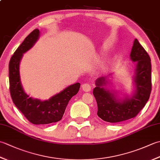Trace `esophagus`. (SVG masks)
<instances>
[{"label": "esophagus", "mask_w": 160, "mask_h": 160, "mask_svg": "<svg viewBox=\"0 0 160 160\" xmlns=\"http://www.w3.org/2000/svg\"><path fill=\"white\" fill-rule=\"evenodd\" d=\"M82 89L84 91H85V92H89L91 89V86L88 83L83 84L82 85Z\"/></svg>", "instance_id": "1"}]
</instances>
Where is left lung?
Listing matches in <instances>:
<instances>
[{
    "label": "left lung",
    "instance_id": "obj_1",
    "mask_svg": "<svg viewBox=\"0 0 160 160\" xmlns=\"http://www.w3.org/2000/svg\"><path fill=\"white\" fill-rule=\"evenodd\" d=\"M130 59L135 62L132 76L133 91L131 95H123L111 89L108 76L100 77L96 80L93 93L98 104V117L102 120L117 123L136 116L150 97L151 91V58L138 40L135 38L130 53ZM122 94V93H121Z\"/></svg>",
    "mask_w": 160,
    "mask_h": 160
}]
</instances>
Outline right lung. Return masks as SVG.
<instances>
[{
  "instance_id": "add662e5",
  "label": "right lung",
  "mask_w": 160,
  "mask_h": 160,
  "mask_svg": "<svg viewBox=\"0 0 160 160\" xmlns=\"http://www.w3.org/2000/svg\"><path fill=\"white\" fill-rule=\"evenodd\" d=\"M39 36V29L33 30L26 37L10 59L9 90L13 102L31 123L48 124L58 122L62 119L71 98L79 91L80 84L77 82L71 84L45 100L29 97L25 92L20 81V62L23 53L32 48Z\"/></svg>"
}]
</instances>
